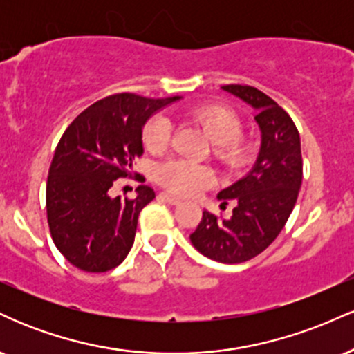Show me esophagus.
Returning <instances> with one entry per match:
<instances>
[{
    "label": "esophagus",
    "instance_id": "obj_1",
    "mask_svg": "<svg viewBox=\"0 0 354 354\" xmlns=\"http://www.w3.org/2000/svg\"><path fill=\"white\" fill-rule=\"evenodd\" d=\"M160 198H161V200H165L166 203H169V205H174V206L180 205V203H181V200H178L176 196H173V194H169V193H161Z\"/></svg>",
    "mask_w": 354,
    "mask_h": 354
}]
</instances>
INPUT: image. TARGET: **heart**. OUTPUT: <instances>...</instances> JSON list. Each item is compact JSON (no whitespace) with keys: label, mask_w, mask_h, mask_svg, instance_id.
Returning a JSON list of instances; mask_svg holds the SVG:
<instances>
[{"label":"heart","mask_w":354,"mask_h":354,"mask_svg":"<svg viewBox=\"0 0 354 354\" xmlns=\"http://www.w3.org/2000/svg\"><path fill=\"white\" fill-rule=\"evenodd\" d=\"M186 118L201 126L203 131L214 143V154L221 163L239 166L250 160L253 153V143L239 135L243 124L233 109L223 104H200L196 108H191L186 113ZM169 135H171V123L168 118L158 115L146 121L141 140L148 151L160 153L168 146ZM154 180L174 194L193 196L198 191L213 185L214 174L206 166L173 158L156 166Z\"/></svg>","instance_id":"obj_1"}]
</instances>
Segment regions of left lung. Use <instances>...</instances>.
<instances>
[{"label":"left lung","instance_id":"1","mask_svg":"<svg viewBox=\"0 0 354 354\" xmlns=\"http://www.w3.org/2000/svg\"><path fill=\"white\" fill-rule=\"evenodd\" d=\"M223 89L254 108L261 148L253 169L219 191L221 208L233 203L231 218L203 211L189 239L206 258L236 265L263 253L286 225L301 188V141L291 116L263 91L248 84Z\"/></svg>","mask_w":354,"mask_h":354}]
</instances>
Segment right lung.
I'll list each match as a JSON object with an SVG mask.
<instances>
[{
  "mask_svg": "<svg viewBox=\"0 0 354 354\" xmlns=\"http://www.w3.org/2000/svg\"><path fill=\"white\" fill-rule=\"evenodd\" d=\"M180 100L118 93L96 101L61 136L46 183V214L59 253L81 271L106 273L123 263L135 241L138 216L154 191L111 198L116 180L131 176L143 154L141 133L154 111Z\"/></svg>",
  "mask_w": 354,
  "mask_h": 354,
  "instance_id": "add662e5",
  "label": "right lung"
}]
</instances>
